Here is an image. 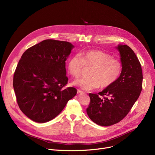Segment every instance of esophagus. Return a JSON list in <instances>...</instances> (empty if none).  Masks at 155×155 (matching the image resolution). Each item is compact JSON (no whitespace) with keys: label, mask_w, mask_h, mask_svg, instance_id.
Masks as SVG:
<instances>
[{"label":"esophagus","mask_w":155,"mask_h":155,"mask_svg":"<svg viewBox=\"0 0 155 155\" xmlns=\"http://www.w3.org/2000/svg\"><path fill=\"white\" fill-rule=\"evenodd\" d=\"M77 93H78V94H84V92L83 91H82L79 90V89H78V90H77Z\"/></svg>","instance_id":"obj_1"}]
</instances>
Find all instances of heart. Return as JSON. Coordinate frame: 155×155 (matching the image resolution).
Returning <instances> with one entry per match:
<instances>
[{"label": "heart", "instance_id": "obj_1", "mask_svg": "<svg viewBox=\"0 0 155 155\" xmlns=\"http://www.w3.org/2000/svg\"><path fill=\"white\" fill-rule=\"evenodd\" d=\"M84 67H92L88 75L90 78H78L72 84L91 91L99 87L107 88L114 84L120 75L123 65L119 59L98 50L85 51L80 56L75 54L68 62V72L73 77H80Z\"/></svg>", "mask_w": 155, "mask_h": 155}]
</instances>
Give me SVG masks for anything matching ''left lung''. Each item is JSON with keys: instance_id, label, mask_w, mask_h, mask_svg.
Wrapping results in <instances>:
<instances>
[{"instance_id": "left-lung-1", "label": "left lung", "mask_w": 155, "mask_h": 155, "mask_svg": "<svg viewBox=\"0 0 155 155\" xmlns=\"http://www.w3.org/2000/svg\"><path fill=\"white\" fill-rule=\"evenodd\" d=\"M116 48L123 65L119 78L98 94H88L91 102L87 109V115L102 126H109L123 119L142 90V68L134 52L127 45H119Z\"/></svg>"}]
</instances>
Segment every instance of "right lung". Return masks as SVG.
I'll return each mask as SVG.
<instances>
[{
    "label": "right lung",
    "mask_w": 155,
    "mask_h": 155,
    "mask_svg": "<svg viewBox=\"0 0 155 155\" xmlns=\"http://www.w3.org/2000/svg\"><path fill=\"white\" fill-rule=\"evenodd\" d=\"M74 48L67 41L46 39L24 52L14 72L13 87L21 111L36 123L53 119L77 94L67 84L65 61Z\"/></svg>",
    "instance_id": "1"
}]
</instances>
